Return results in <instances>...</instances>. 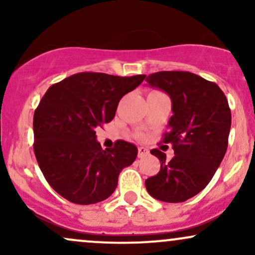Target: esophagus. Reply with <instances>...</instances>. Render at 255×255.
I'll use <instances>...</instances> for the list:
<instances>
[{"mask_svg": "<svg viewBox=\"0 0 255 255\" xmlns=\"http://www.w3.org/2000/svg\"><path fill=\"white\" fill-rule=\"evenodd\" d=\"M150 153V151H148V148H146V147H139L137 148V157L139 158H144V157H146L147 156V154Z\"/></svg>", "mask_w": 255, "mask_h": 255, "instance_id": "1", "label": "esophagus"}]
</instances>
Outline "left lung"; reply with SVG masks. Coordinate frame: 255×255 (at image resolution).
<instances>
[{"mask_svg": "<svg viewBox=\"0 0 255 255\" xmlns=\"http://www.w3.org/2000/svg\"><path fill=\"white\" fill-rule=\"evenodd\" d=\"M146 81L170 96L172 116L163 137L172 145L170 160L151 150L160 170L145 181L151 197L165 203L188 200L209 184L228 148L231 113L217 84L189 72H157Z\"/></svg>", "mask_w": 255, "mask_h": 255, "instance_id": "left-lung-1", "label": "left lung"}]
</instances>
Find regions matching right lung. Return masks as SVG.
<instances>
[{"label":"right lung","mask_w":255,"mask_h":255,"mask_svg":"<svg viewBox=\"0 0 255 255\" xmlns=\"http://www.w3.org/2000/svg\"><path fill=\"white\" fill-rule=\"evenodd\" d=\"M145 77L83 72L46 91L34 111L33 150L44 177L61 197L90 205L115 191L120 172L135 160L137 148L118 140L114 148L103 150L96 128L114 119L120 99Z\"/></svg>","instance_id":"1"}]
</instances>
